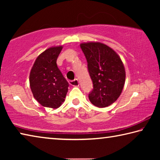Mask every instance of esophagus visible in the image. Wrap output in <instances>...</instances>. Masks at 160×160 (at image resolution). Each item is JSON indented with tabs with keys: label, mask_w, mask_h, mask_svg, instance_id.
I'll return each instance as SVG.
<instances>
[{
	"label": "esophagus",
	"mask_w": 160,
	"mask_h": 160,
	"mask_svg": "<svg viewBox=\"0 0 160 160\" xmlns=\"http://www.w3.org/2000/svg\"><path fill=\"white\" fill-rule=\"evenodd\" d=\"M69 84L70 85L73 87H78L79 86V81H78V79H75L73 80H70Z\"/></svg>",
	"instance_id": "34e87169"
}]
</instances>
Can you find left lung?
<instances>
[{"label":"left lung","mask_w":160,"mask_h":160,"mask_svg":"<svg viewBox=\"0 0 160 160\" xmlns=\"http://www.w3.org/2000/svg\"><path fill=\"white\" fill-rule=\"evenodd\" d=\"M88 61L93 82L89 99L94 106L104 108L115 102L122 92L126 80L123 63L117 53L100 42L80 44Z\"/></svg>","instance_id":"left-lung-1"}]
</instances>
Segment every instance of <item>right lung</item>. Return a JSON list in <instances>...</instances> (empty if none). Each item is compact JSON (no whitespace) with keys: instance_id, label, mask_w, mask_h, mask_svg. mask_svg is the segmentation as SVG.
Wrapping results in <instances>:
<instances>
[{"instance_id":"1","label":"right lung","mask_w":160,"mask_h":160,"mask_svg":"<svg viewBox=\"0 0 160 160\" xmlns=\"http://www.w3.org/2000/svg\"><path fill=\"white\" fill-rule=\"evenodd\" d=\"M62 46L47 48L37 58L29 74L34 99L43 107L56 109L65 101L68 82L56 64Z\"/></svg>"}]
</instances>
